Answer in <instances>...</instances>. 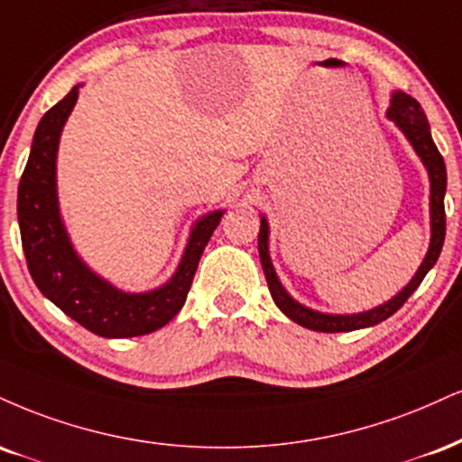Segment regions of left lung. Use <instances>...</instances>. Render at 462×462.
Masks as SVG:
<instances>
[{"label": "left lung", "instance_id": "8db88e82", "mask_svg": "<svg viewBox=\"0 0 462 462\" xmlns=\"http://www.w3.org/2000/svg\"><path fill=\"white\" fill-rule=\"evenodd\" d=\"M387 116L396 122V125L402 129L404 135L409 137V142L413 143L415 152L420 154L424 165L428 168V174H430V217H432V238H430V249H428L424 263H421L420 271L415 273L411 284L404 288L402 292H398L392 301L385 305H379V308L370 310V312L364 314H353V316H329L314 312V310L303 308L288 294L284 288H282L280 280H277L273 264H271L269 258V226H266V219L263 217L260 219V235H258V252H260V263H263L266 284H269L271 297L277 308L284 312L288 319L297 322V325L308 327L312 331H322V333H337V331H353V329H364V327L379 325L385 319H390L392 314H396L407 299L418 291L428 271L435 266L439 260V254H441L443 241H446V207H443V198H446V187H448V174H446V161H443L441 152H439L435 142H432L430 135V125H428V118L421 109V105L411 98L409 94L396 92L392 98V107L387 111Z\"/></svg>", "mask_w": 462, "mask_h": 462}]
</instances>
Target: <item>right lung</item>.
Instances as JSON below:
<instances>
[{"label": "right lung", "mask_w": 462, "mask_h": 462, "mask_svg": "<svg viewBox=\"0 0 462 462\" xmlns=\"http://www.w3.org/2000/svg\"><path fill=\"white\" fill-rule=\"evenodd\" d=\"M77 97L79 88H72L38 122L30 159L21 176L16 215L27 269L38 291L88 331L101 337L146 336L168 325L180 312L199 255L224 213L217 210L198 221L176 275L159 291L125 294L90 273L72 252L55 198V152Z\"/></svg>", "instance_id": "add662e5"}]
</instances>
